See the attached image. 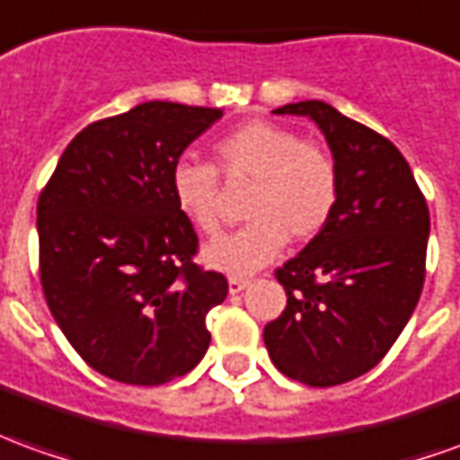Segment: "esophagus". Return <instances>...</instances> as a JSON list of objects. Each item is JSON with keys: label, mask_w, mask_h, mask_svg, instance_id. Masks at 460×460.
<instances>
[{"label": "esophagus", "mask_w": 460, "mask_h": 460, "mask_svg": "<svg viewBox=\"0 0 460 460\" xmlns=\"http://www.w3.org/2000/svg\"><path fill=\"white\" fill-rule=\"evenodd\" d=\"M249 284H252V279H246V276H229L231 294H241V291H243Z\"/></svg>", "instance_id": "34e87169"}]
</instances>
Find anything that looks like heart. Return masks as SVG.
Instances as JSON below:
<instances>
[{"mask_svg":"<svg viewBox=\"0 0 460 460\" xmlns=\"http://www.w3.org/2000/svg\"><path fill=\"white\" fill-rule=\"evenodd\" d=\"M219 174L229 184H252L243 201L246 226L207 249V261L221 271L252 274L274 261L288 236H319L339 201L336 162L276 121H246L214 144V166L179 162L172 172V194L179 211L204 236L224 226Z\"/></svg>","mask_w":460,"mask_h":460,"instance_id":"obj_1","label":"heart"}]
</instances>
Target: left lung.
<instances>
[{"label":"left lung","mask_w":460,"mask_h":460,"mask_svg":"<svg viewBox=\"0 0 460 460\" xmlns=\"http://www.w3.org/2000/svg\"><path fill=\"white\" fill-rule=\"evenodd\" d=\"M276 114L319 124L339 201L326 229L276 269L286 308L263 326V343L288 378L339 386L371 371L409 323L426 279L431 217L409 162L378 131L316 99Z\"/></svg>","instance_id":"8db88e82"}]
</instances>
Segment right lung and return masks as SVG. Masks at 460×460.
Segmentation results:
<instances>
[{"instance_id":"right-lung-1","label":"right lung","mask_w":460,"mask_h":460,"mask_svg":"<svg viewBox=\"0 0 460 460\" xmlns=\"http://www.w3.org/2000/svg\"><path fill=\"white\" fill-rule=\"evenodd\" d=\"M221 109L146 102L99 119L64 149L37 204L40 279L51 316L94 371L131 386L189 374L229 294L194 256L199 236L172 172Z\"/></svg>"}]
</instances>
